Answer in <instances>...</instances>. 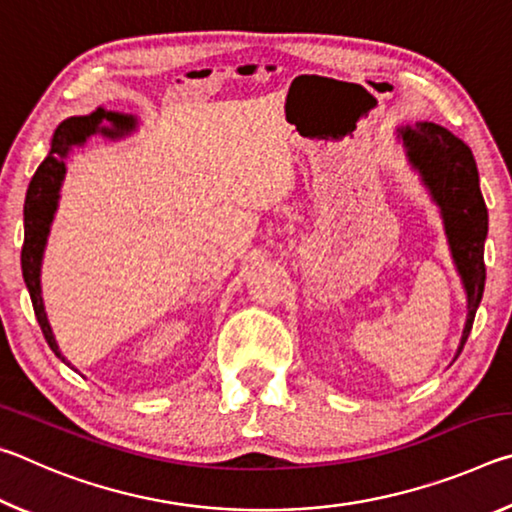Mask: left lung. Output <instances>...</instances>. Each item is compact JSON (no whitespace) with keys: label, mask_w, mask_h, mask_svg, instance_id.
<instances>
[{"label":"left lung","mask_w":512,"mask_h":512,"mask_svg":"<svg viewBox=\"0 0 512 512\" xmlns=\"http://www.w3.org/2000/svg\"><path fill=\"white\" fill-rule=\"evenodd\" d=\"M397 137L411 167L420 173L424 187L440 207L449 250L467 293V320L458 345L461 354L485 287L483 244L488 237V210L481 196L479 171L470 146L431 121L397 128Z\"/></svg>","instance_id":"obj_1"}]
</instances>
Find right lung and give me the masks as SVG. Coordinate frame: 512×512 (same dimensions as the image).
Here are the masks:
<instances>
[{
  "label": "right lung",
  "instance_id": "add662e5",
  "mask_svg": "<svg viewBox=\"0 0 512 512\" xmlns=\"http://www.w3.org/2000/svg\"><path fill=\"white\" fill-rule=\"evenodd\" d=\"M101 118H108L116 124L115 129L98 128ZM135 126V119L128 115H119V112H106L99 108L97 112L85 117H69L63 124L56 128L54 137H51V149L49 155L33 173L29 189H27V201H24V246H22V275L24 282H27L29 296L33 302V311H36V318L40 323L42 334L49 343V348L54 350L58 359H67L60 354L58 343L54 339V332H51L49 320L45 314V302H42V289H40V266H42V255H45L47 237L51 221H54V214L58 210V198H60V185H63L65 178V160L69 151L74 146L85 144L90 135L103 133L106 137H119L121 133H128ZM69 366V363H67Z\"/></svg>",
  "mask_w": 512,
  "mask_h": 512
}]
</instances>
